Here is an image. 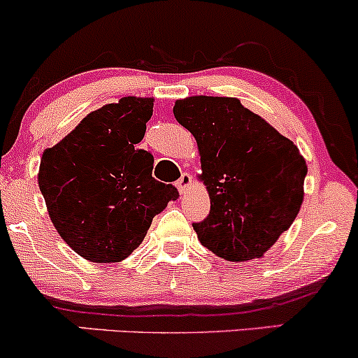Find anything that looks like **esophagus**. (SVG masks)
<instances>
[{"label":"esophagus","mask_w":358,"mask_h":358,"mask_svg":"<svg viewBox=\"0 0 358 358\" xmlns=\"http://www.w3.org/2000/svg\"><path fill=\"white\" fill-rule=\"evenodd\" d=\"M191 180H193V178H191V176L187 174V172H184V174L180 176L178 182H176V186H178L179 193H186V191H187V187L191 186Z\"/></svg>","instance_id":"obj_1"}]
</instances>
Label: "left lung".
I'll list each match as a JSON object with an SVG mask.
<instances>
[{
    "label": "left lung",
    "mask_w": 358,
    "mask_h": 358,
    "mask_svg": "<svg viewBox=\"0 0 358 358\" xmlns=\"http://www.w3.org/2000/svg\"><path fill=\"white\" fill-rule=\"evenodd\" d=\"M174 117L196 139L210 196L208 217L193 224L200 243L224 260L262 259L303 203L300 150L238 98L178 99Z\"/></svg>",
    "instance_id": "8db88e82"
}]
</instances>
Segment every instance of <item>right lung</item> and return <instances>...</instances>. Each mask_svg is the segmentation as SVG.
Wrapping results in <instances>:
<instances>
[{
  "label": "right lung",
  "instance_id": "right-lung-1",
  "mask_svg": "<svg viewBox=\"0 0 358 358\" xmlns=\"http://www.w3.org/2000/svg\"><path fill=\"white\" fill-rule=\"evenodd\" d=\"M153 98L125 96L84 117L43 152L38 182L55 229L98 264L127 259L152 220L179 196L152 178L153 155L139 150Z\"/></svg>",
  "mask_w": 358,
  "mask_h": 358
}]
</instances>
